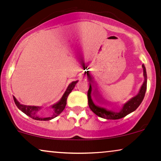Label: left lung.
<instances>
[{"label":"left lung","mask_w":161,"mask_h":161,"mask_svg":"<svg viewBox=\"0 0 161 161\" xmlns=\"http://www.w3.org/2000/svg\"><path fill=\"white\" fill-rule=\"evenodd\" d=\"M142 68H143V75H144V80L143 84L140 88L139 92L136 96L129 99L126 103H125L123 105L120 110L118 111L112 110H108L107 108H103V107H100L98 105H96L93 102L92 98V86L90 84L89 89L88 91V106L92 111L95 113L97 116H100L101 118L107 119H121V118L124 117L128 114H131L132 112L135 111L138 108L141 103L143 101L144 97H145L146 89H147V73H146L145 66L144 64H142Z\"/></svg>","instance_id":"8db88e82"}]
</instances>
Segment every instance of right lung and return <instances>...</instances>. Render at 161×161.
<instances>
[{
	"mask_svg": "<svg viewBox=\"0 0 161 161\" xmlns=\"http://www.w3.org/2000/svg\"><path fill=\"white\" fill-rule=\"evenodd\" d=\"M78 82L77 81H73L68 86L67 88H66V92H64V94L63 95L62 97L60 98V101L58 102H57L56 104H53L51 107V109L52 110V114H51V116L48 117H43V116H41V110H42V107L38 106H29V105H24L20 104L19 101L16 100V98L14 96V102L17 108L21 110L22 112H23L24 114H26L27 116H29V117L32 118L33 119H36V120H51V119H53L56 116L60 115L61 114L63 110L65 108L66 105V99H67L68 95H69L70 92H72V90L74 88V87L76 83Z\"/></svg>",
	"mask_w": 161,
	"mask_h": 161,
	"instance_id": "1",
	"label": "right lung"
}]
</instances>
